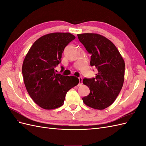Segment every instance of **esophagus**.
<instances>
[{
    "label": "esophagus",
    "mask_w": 146,
    "mask_h": 146,
    "mask_svg": "<svg viewBox=\"0 0 146 146\" xmlns=\"http://www.w3.org/2000/svg\"><path fill=\"white\" fill-rule=\"evenodd\" d=\"M78 80H79V83H78V86L82 85V81H83V78L82 77H79L78 78Z\"/></svg>",
    "instance_id": "1"
}]
</instances>
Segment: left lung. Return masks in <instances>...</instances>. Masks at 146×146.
<instances>
[{
    "instance_id": "1",
    "label": "left lung",
    "mask_w": 146,
    "mask_h": 146,
    "mask_svg": "<svg viewBox=\"0 0 146 146\" xmlns=\"http://www.w3.org/2000/svg\"><path fill=\"white\" fill-rule=\"evenodd\" d=\"M77 36L91 55L90 64L98 69L96 78H84L90 88L88 96L82 98L91 108L104 110L115 101L124 81L125 62L114 44L97 33L78 34Z\"/></svg>"
}]
</instances>
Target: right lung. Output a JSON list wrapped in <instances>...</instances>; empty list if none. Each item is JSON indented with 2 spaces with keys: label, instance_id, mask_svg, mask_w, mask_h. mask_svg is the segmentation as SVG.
I'll list each match as a JSON object with an SVG mask.
<instances>
[{
  "label": "right lung",
  "instance_id": "obj_1",
  "mask_svg": "<svg viewBox=\"0 0 146 146\" xmlns=\"http://www.w3.org/2000/svg\"><path fill=\"white\" fill-rule=\"evenodd\" d=\"M76 38L70 33H52L38 39L23 61L22 72L31 98L41 108L53 110L64 104L67 92L78 85V78L56 74L65 47Z\"/></svg>",
  "mask_w": 146,
  "mask_h": 146
}]
</instances>
